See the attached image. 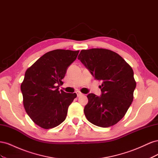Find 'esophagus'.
I'll use <instances>...</instances> for the list:
<instances>
[{"mask_svg": "<svg viewBox=\"0 0 158 158\" xmlns=\"http://www.w3.org/2000/svg\"><path fill=\"white\" fill-rule=\"evenodd\" d=\"M76 94H77V96H78V97L82 96V95H84L82 93H81L80 92H76Z\"/></svg>", "mask_w": 158, "mask_h": 158, "instance_id": "1", "label": "esophagus"}]
</instances>
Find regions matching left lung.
Masks as SVG:
<instances>
[{"instance_id":"8db88e82","label":"left lung","mask_w":158,"mask_h":158,"mask_svg":"<svg viewBox=\"0 0 158 158\" xmlns=\"http://www.w3.org/2000/svg\"><path fill=\"white\" fill-rule=\"evenodd\" d=\"M98 80L102 95H87L88 103L84 111L88 121L100 127H109L125 116L133 101L136 81L131 66L111 50H82L78 57Z\"/></svg>"}]
</instances>
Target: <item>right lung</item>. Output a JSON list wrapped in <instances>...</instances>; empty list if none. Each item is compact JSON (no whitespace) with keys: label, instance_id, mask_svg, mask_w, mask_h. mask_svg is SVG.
I'll return each mask as SVG.
<instances>
[{"label":"right lung","instance_id":"obj_1","mask_svg":"<svg viewBox=\"0 0 158 158\" xmlns=\"http://www.w3.org/2000/svg\"><path fill=\"white\" fill-rule=\"evenodd\" d=\"M79 51L56 49L46 52L28 68L21 84L27 114L45 129L56 127L66 117L68 108L77 95L59 90L69 66Z\"/></svg>","mask_w":158,"mask_h":158}]
</instances>
